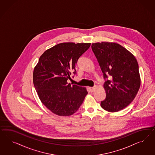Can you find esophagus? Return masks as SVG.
I'll list each match as a JSON object with an SVG mask.
<instances>
[{
	"mask_svg": "<svg viewBox=\"0 0 155 155\" xmlns=\"http://www.w3.org/2000/svg\"><path fill=\"white\" fill-rule=\"evenodd\" d=\"M95 88H96V86H93V87H90V91H91V93L94 92V90H95Z\"/></svg>",
	"mask_w": 155,
	"mask_h": 155,
	"instance_id": "34e87169",
	"label": "esophagus"
}]
</instances>
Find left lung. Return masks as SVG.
<instances>
[{
  "mask_svg": "<svg viewBox=\"0 0 155 155\" xmlns=\"http://www.w3.org/2000/svg\"><path fill=\"white\" fill-rule=\"evenodd\" d=\"M91 49L105 80L103 86L106 97L101 101V106L109 112L123 110L131 103L140 86L137 61L117 43H94Z\"/></svg>",
  "mask_w": 155,
  "mask_h": 155,
  "instance_id": "8db88e82",
  "label": "left lung"
}]
</instances>
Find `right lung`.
Returning a JSON list of instances; mask_svg holds the SVG:
<instances>
[{"instance_id": "right-lung-1", "label": "right lung", "mask_w": 155, "mask_h": 155, "mask_svg": "<svg viewBox=\"0 0 155 155\" xmlns=\"http://www.w3.org/2000/svg\"><path fill=\"white\" fill-rule=\"evenodd\" d=\"M90 43L64 42L47 50L34 69L33 84L38 97L47 108L59 116H70L83 103L86 88L68 84L77 74L79 58Z\"/></svg>"}]
</instances>
